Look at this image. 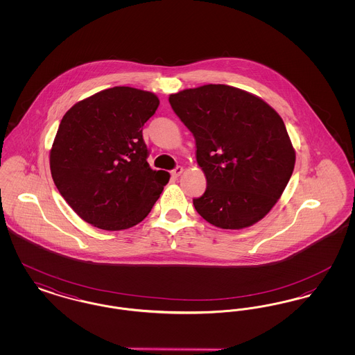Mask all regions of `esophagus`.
<instances>
[{
	"mask_svg": "<svg viewBox=\"0 0 355 355\" xmlns=\"http://www.w3.org/2000/svg\"><path fill=\"white\" fill-rule=\"evenodd\" d=\"M182 171H184V168H182V166H177L175 169L171 171V177H174V178H178V177L182 174Z\"/></svg>",
	"mask_w": 355,
	"mask_h": 355,
	"instance_id": "1",
	"label": "esophagus"
}]
</instances>
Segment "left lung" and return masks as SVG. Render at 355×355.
Listing matches in <instances>:
<instances>
[{"mask_svg": "<svg viewBox=\"0 0 355 355\" xmlns=\"http://www.w3.org/2000/svg\"><path fill=\"white\" fill-rule=\"evenodd\" d=\"M193 133L206 190L193 205L209 223L238 230L262 220L281 198L295 150L279 114L259 97L227 85L170 94Z\"/></svg>", "mask_w": 355, "mask_h": 355, "instance_id": "left-lung-1", "label": "left lung"}]
</instances>
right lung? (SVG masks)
I'll return each mask as SVG.
<instances>
[{"mask_svg":"<svg viewBox=\"0 0 355 355\" xmlns=\"http://www.w3.org/2000/svg\"><path fill=\"white\" fill-rule=\"evenodd\" d=\"M159 100L150 92L114 86L71 106L51 150L53 181L87 223L117 232L144 220L169 173L153 170L142 126Z\"/></svg>","mask_w":355,"mask_h":355,"instance_id":"add662e5","label":"right lung"}]
</instances>
